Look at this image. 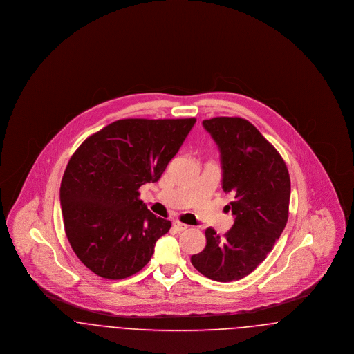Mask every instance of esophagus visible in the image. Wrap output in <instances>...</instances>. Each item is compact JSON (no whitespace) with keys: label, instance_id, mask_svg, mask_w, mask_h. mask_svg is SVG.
Wrapping results in <instances>:
<instances>
[{"label":"esophagus","instance_id":"34e87169","mask_svg":"<svg viewBox=\"0 0 354 354\" xmlns=\"http://www.w3.org/2000/svg\"><path fill=\"white\" fill-rule=\"evenodd\" d=\"M172 225H174V228L176 230V231H185L187 228H188V225L187 224H185V223H180V221H178V220H175L174 223H172Z\"/></svg>","mask_w":354,"mask_h":354}]
</instances>
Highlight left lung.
I'll return each instance as SVG.
<instances>
[{
	"label": "left lung",
	"instance_id": "left-lung-1",
	"mask_svg": "<svg viewBox=\"0 0 354 354\" xmlns=\"http://www.w3.org/2000/svg\"><path fill=\"white\" fill-rule=\"evenodd\" d=\"M203 126L219 147L221 185L235 221L224 237L207 228L205 248L191 263L205 277L230 283L256 270L284 231L290 179L281 155L251 122L218 117Z\"/></svg>",
	"mask_w": 354,
	"mask_h": 354
}]
</instances>
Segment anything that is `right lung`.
Here are the masks:
<instances>
[{
	"mask_svg": "<svg viewBox=\"0 0 354 354\" xmlns=\"http://www.w3.org/2000/svg\"><path fill=\"white\" fill-rule=\"evenodd\" d=\"M196 119H120L88 136L65 169L59 201L68 243L97 276H133L151 259L169 220L155 216L139 188L158 182Z\"/></svg>",
	"mask_w": 354,
	"mask_h": 354,
	"instance_id": "obj_1",
	"label": "right lung"
}]
</instances>
